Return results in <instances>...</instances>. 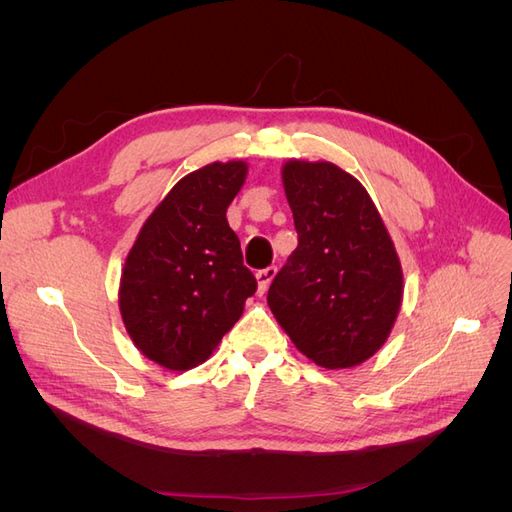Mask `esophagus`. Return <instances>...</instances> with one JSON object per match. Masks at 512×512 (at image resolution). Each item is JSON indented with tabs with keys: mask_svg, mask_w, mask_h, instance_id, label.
<instances>
[{
	"mask_svg": "<svg viewBox=\"0 0 512 512\" xmlns=\"http://www.w3.org/2000/svg\"><path fill=\"white\" fill-rule=\"evenodd\" d=\"M275 273H277V269H275V267H267V269H262V271H258V273H256V280H258V294H265V292H267V288H269V286H271V282H273Z\"/></svg>",
	"mask_w": 512,
	"mask_h": 512,
	"instance_id": "esophagus-1",
	"label": "esophagus"
}]
</instances>
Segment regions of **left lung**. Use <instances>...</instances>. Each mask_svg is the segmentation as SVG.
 I'll return each instance as SVG.
<instances>
[{
    "label": "left lung",
    "instance_id": "8db88e82",
    "mask_svg": "<svg viewBox=\"0 0 512 512\" xmlns=\"http://www.w3.org/2000/svg\"><path fill=\"white\" fill-rule=\"evenodd\" d=\"M282 181L299 245L267 303L309 361L361 365L389 339L404 297L395 243L361 181L333 162L288 160Z\"/></svg>",
    "mask_w": 512,
    "mask_h": 512
}]
</instances>
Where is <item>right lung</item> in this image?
<instances>
[{
    "label": "right lung",
    "instance_id": "1",
    "mask_svg": "<svg viewBox=\"0 0 512 512\" xmlns=\"http://www.w3.org/2000/svg\"><path fill=\"white\" fill-rule=\"evenodd\" d=\"M245 177L247 164L230 160L179 179L145 220L123 265L121 320L134 346L170 371L205 363L256 292L226 220Z\"/></svg>",
    "mask_w": 512,
    "mask_h": 512
}]
</instances>
